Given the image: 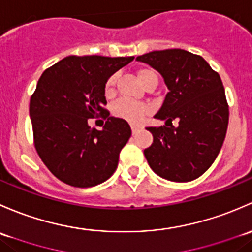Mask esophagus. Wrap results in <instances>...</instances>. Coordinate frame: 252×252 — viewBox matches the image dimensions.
I'll use <instances>...</instances> for the list:
<instances>
[{
	"label": "esophagus",
	"instance_id": "obj_1",
	"mask_svg": "<svg viewBox=\"0 0 252 252\" xmlns=\"http://www.w3.org/2000/svg\"><path fill=\"white\" fill-rule=\"evenodd\" d=\"M139 128H141V127L139 126H137V125H131V129H132V133H137V132L139 131Z\"/></svg>",
	"mask_w": 252,
	"mask_h": 252
}]
</instances>
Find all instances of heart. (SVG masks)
Wrapping results in <instances>:
<instances>
[{"label":"heart","instance_id":"heart-1","mask_svg":"<svg viewBox=\"0 0 252 252\" xmlns=\"http://www.w3.org/2000/svg\"><path fill=\"white\" fill-rule=\"evenodd\" d=\"M154 77L158 79V75L152 69H141L138 71V79L143 86L150 79H154ZM116 80H118V75L113 74L105 81L104 93L107 97H111L115 93ZM111 111H113V114L116 118L124 119V120L128 121V123L136 124L139 123L143 119V116L149 113V107L141 102H133V100L129 99H120L113 105Z\"/></svg>","mask_w":252,"mask_h":252}]
</instances>
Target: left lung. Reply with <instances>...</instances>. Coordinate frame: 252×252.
<instances>
[{"label":"left lung","instance_id":"1","mask_svg":"<svg viewBox=\"0 0 252 252\" xmlns=\"http://www.w3.org/2000/svg\"><path fill=\"white\" fill-rule=\"evenodd\" d=\"M162 75L168 92L155 118L166 126L148 127L154 141L145 159L160 177L189 182L212 165L227 132L229 107L219 72L203 57L180 48L137 57ZM176 118L179 126H172ZM171 127H168V123Z\"/></svg>","mask_w":252,"mask_h":252}]
</instances>
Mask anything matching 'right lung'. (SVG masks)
I'll use <instances>...</instances> for the list:
<instances>
[{"mask_svg": "<svg viewBox=\"0 0 252 252\" xmlns=\"http://www.w3.org/2000/svg\"><path fill=\"white\" fill-rule=\"evenodd\" d=\"M134 57L69 56L46 69L30 99L33 144L62 182L88 188L107 181L131 137L126 120L105 109L104 84ZM107 118L102 131L90 118Z\"/></svg>", "mask_w": 252, "mask_h": 252, "instance_id": "right-lung-1", "label": "right lung"}]
</instances>
